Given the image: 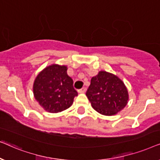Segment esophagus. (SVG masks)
Returning <instances> with one entry per match:
<instances>
[{
    "label": "esophagus",
    "mask_w": 160,
    "mask_h": 160,
    "mask_svg": "<svg viewBox=\"0 0 160 160\" xmlns=\"http://www.w3.org/2000/svg\"><path fill=\"white\" fill-rule=\"evenodd\" d=\"M86 88H82L81 89H80V90H78V93H83L86 92Z\"/></svg>",
    "instance_id": "esophagus-1"
}]
</instances>
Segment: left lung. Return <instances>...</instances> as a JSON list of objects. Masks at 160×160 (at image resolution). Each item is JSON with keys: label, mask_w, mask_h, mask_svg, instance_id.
Segmentation results:
<instances>
[{"label": "left lung", "mask_w": 160, "mask_h": 160, "mask_svg": "<svg viewBox=\"0 0 160 160\" xmlns=\"http://www.w3.org/2000/svg\"><path fill=\"white\" fill-rule=\"evenodd\" d=\"M86 96L93 109L105 116L121 111L129 98L124 83L117 76L105 71L91 78Z\"/></svg>", "instance_id": "1"}]
</instances>
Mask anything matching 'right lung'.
<instances>
[{
  "label": "right lung",
  "instance_id": "1",
  "mask_svg": "<svg viewBox=\"0 0 160 160\" xmlns=\"http://www.w3.org/2000/svg\"><path fill=\"white\" fill-rule=\"evenodd\" d=\"M66 66L52 64L38 74L33 83V95L47 111L58 112L72 105L78 92Z\"/></svg>",
  "mask_w": 160,
  "mask_h": 160
}]
</instances>
